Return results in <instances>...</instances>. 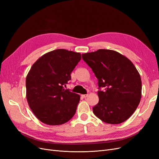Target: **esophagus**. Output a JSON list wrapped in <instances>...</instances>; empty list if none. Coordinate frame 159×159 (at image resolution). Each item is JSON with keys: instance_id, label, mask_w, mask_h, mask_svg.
I'll return each mask as SVG.
<instances>
[{"instance_id": "34e87169", "label": "esophagus", "mask_w": 159, "mask_h": 159, "mask_svg": "<svg viewBox=\"0 0 159 159\" xmlns=\"http://www.w3.org/2000/svg\"><path fill=\"white\" fill-rule=\"evenodd\" d=\"M88 96V94H84V95H81V97L84 98H87Z\"/></svg>"}]
</instances>
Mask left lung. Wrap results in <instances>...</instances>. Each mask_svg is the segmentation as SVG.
Returning a JSON list of instances; mask_svg holds the SVG:
<instances>
[{
	"instance_id": "8db88e82",
	"label": "left lung",
	"mask_w": 159,
	"mask_h": 159,
	"mask_svg": "<svg viewBox=\"0 0 159 159\" xmlns=\"http://www.w3.org/2000/svg\"><path fill=\"white\" fill-rule=\"evenodd\" d=\"M82 59L98 80L99 99L93 107L95 116L109 124L125 121L141 98V79L135 66L125 56L111 50L85 53ZM102 87L105 90H101Z\"/></svg>"
}]
</instances>
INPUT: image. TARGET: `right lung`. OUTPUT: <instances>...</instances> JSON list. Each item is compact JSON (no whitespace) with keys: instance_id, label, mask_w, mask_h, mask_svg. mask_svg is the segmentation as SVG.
I'll use <instances>...</instances> for the list:
<instances>
[{"instance_id":"add662e5","label":"right lung","mask_w":159,"mask_h":159,"mask_svg":"<svg viewBox=\"0 0 159 159\" xmlns=\"http://www.w3.org/2000/svg\"><path fill=\"white\" fill-rule=\"evenodd\" d=\"M81 58L78 52L57 49L41 56L30 68L26 79V99L40 121L59 125L75 113L80 96L65 89L71 73Z\"/></svg>"}]
</instances>
